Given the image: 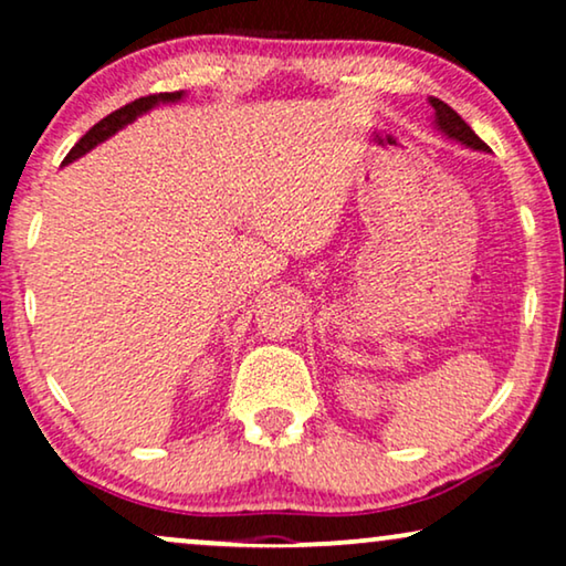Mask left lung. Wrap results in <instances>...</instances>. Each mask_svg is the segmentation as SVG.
<instances>
[{"instance_id":"8db88e82","label":"left lung","mask_w":566,"mask_h":566,"mask_svg":"<svg viewBox=\"0 0 566 566\" xmlns=\"http://www.w3.org/2000/svg\"><path fill=\"white\" fill-rule=\"evenodd\" d=\"M431 107H433V113H436V127H439L443 135H449V138L459 140L461 146H467V148L490 150L488 143H484L480 135L472 130V127H469L464 120H461V115L457 113V109H451L449 105H446V102L436 99V97L431 99Z\"/></svg>"}]
</instances>
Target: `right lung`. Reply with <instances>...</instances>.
I'll return each mask as SVG.
<instances>
[{"instance_id": "right-lung-1", "label": "right lung", "mask_w": 566, "mask_h": 566, "mask_svg": "<svg viewBox=\"0 0 566 566\" xmlns=\"http://www.w3.org/2000/svg\"><path fill=\"white\" fill-rule=\"evenodd\" d=\"M185 97V92H164V94H148V97H140L130 102V105H125L120 109H115V113H109L107 117H102V120L90 127L74 148L69 150V156L63 158V166L76 161V158H82L84 154H90V150L97 146V143L107 140L109 135H115L117 130H123L127 123H133L135 117H140L143 113H148V109H154L156 105H161V102H179Z\"/></svg>"}]
</instances>
